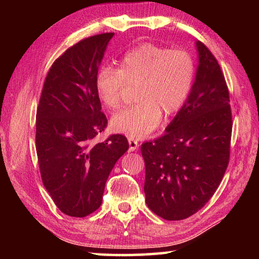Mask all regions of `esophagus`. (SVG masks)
Instances as JSON below:
<instances>
[{
  "label": "esophagus",
  "instance_id": "esophagus-1",
  "mask_svg": "<svg viewBox=\"0 0 259 259\" xmlns=\"http://www.w3.org/2000/svg\"><path fill=\"white\" fill-rule=\"evenodd\" d=\"M128 140H129V151L130 152H134V151L137 150L138 146H139V144H138L137 140L134 139V138H131V137H129Z\"/></svg>",
  "mask_w": 259,
  "mask_h": 259
}]
</instances>
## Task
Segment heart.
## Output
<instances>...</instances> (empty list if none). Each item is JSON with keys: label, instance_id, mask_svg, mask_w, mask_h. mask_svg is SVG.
Segmentation results:
<instances>
[{"label": "heart", "instance_id": "1", "mask_svg": "<svg viewBox=\"0 0 259 259\" xmlns=\"http://www.w3.org/2000/svg\"><path fill=\"white\" fill-rule=\"evenodd\" d=\"M195 63L183 49L144 43L122 58L120 69L104 66L96 76V93L108 111L119 108L128 85H138L137 104L113 116L111 126L131 138H143L160 123L161 115L177 113L190 96Z\"/></svg>", "mask_w": 259, "mask_h": 259}]
</instances>
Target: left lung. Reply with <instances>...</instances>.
<instances>
[{
    "label": "left lung",
    "instance_id": "obj_1",
    "mask_svg": "<svg viewBox=\"0 0 259 259\" xmlns=\"http://www.w3.org/2000/svg\"><path fill=\"white\" fill-rule=\"evenodd\" d=\"M198 67L186 103L154 142L142 145L146 204L166 221L192 216L211 199L230 159L232 113L225 77L195 42Z\"/></svg>",
    "mask_w": 259,
    "mask_h": 259
}]
</instances>
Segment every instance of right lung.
Here are the masks:
<instances>
[{"instance_id":"obj_1","label":"right lung","mask_w":259,"mask_h":259,"mask_svg":"<svg viewBox=\"0 0 259 259\" xmlns=\"http://www.w3.org/2000/svg\"><path fill=\"white\" fill-rule=\"evenodd\" d=\"M114 33L84 38L50 68L36 112V153L43 185L61 212L85 217L103 202L105 184L128 140L112 135L95 144L107 119L96 76Z\"/></svg>"}]
</instances>
